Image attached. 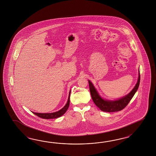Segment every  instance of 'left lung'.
Here are the masks:
<instances>
[{
    "mask_svg": "<svg viewBox=\"0 0 156 156\" xmlns=\"http://www.w3.org/2000/svg\"><path fill=\"white\" fill-rule=\"evenodd\" d=\"M140 73L139 71V76H138L137 83L133 90L128 95L125 96L122 98L119 99L118 100L108 101V100L102 99L99 96L98 92L94 88L92 83L90 81H88L89 90H90V94L94 103L96 104L97 107L100 109L101 111L106 112L120 111L126 107L127 105L130 102V101L131 100V99L133 97L136 91L137 90L139 85H140Z\"/></svg>",
    "mask_w": 156,
    "mask_h": 156,
    "instance_id": "8db88e82",
    "label": "left lung"
}]
</instances>
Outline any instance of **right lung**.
I'll use <instances>...</instances> for the list:
<instances>
[{
	"label": "right lung",
	"instance_id": "1",
	"mask_svg": "<svg viewBox=\"0 0 156 156\" xmlns=\"http://www.w3.org/2000/svg\"><path fill=\"white\" fill-rule=\"evenodd\" d=\"M70 94H71V90L69 92V98L68 99V101L66 104V105L64 107L62 108V109L58 112H56L54 113H35V112H32L34 115H35L39 117L41 119H56L59 117L60 116L63 115L68 109L69 105V98H70Z\"/></svg>",
	"mask_w": 156,
	"mask_h": 156
}]
</instances>
